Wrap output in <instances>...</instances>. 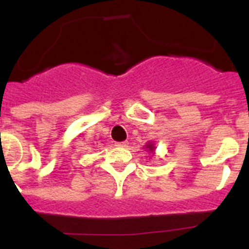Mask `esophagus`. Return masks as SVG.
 <instances>
[{"label":"esophagus","mask_w":249,"mask_h":249,"mask_svg":"<svg viewBox=\"0 0 249 249\" xmlns=\"http://www.w3.org/2000/svg\"><path fill=\"white\" fill-rule=\"evenodd\" d=\"M127 141H124V142H117L115 143V145H117V147H120V148H124V147H127Z\"/></svg>","instance_id":"34e87169"}]
</instances>
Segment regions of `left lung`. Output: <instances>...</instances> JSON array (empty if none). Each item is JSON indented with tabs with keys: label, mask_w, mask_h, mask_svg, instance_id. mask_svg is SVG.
<instances>
[{
	"label": "left lung",
	"mask_w": 249,
	"mask_h": 249,
	"mask_svg": "<svg viewBox=\"0 0 249 249\" xmlns=\"http://www.w3.org/2000/svg\"><path fill=\"white\" fill-rule=\"evenodd\" d=\"M145 148H147L150 153H154V150H155L154 144H152V143H148V144H145Z\"/></svg>",
	"instance_id": "1"
}]
</instances>
